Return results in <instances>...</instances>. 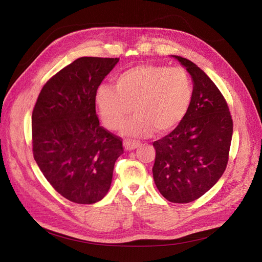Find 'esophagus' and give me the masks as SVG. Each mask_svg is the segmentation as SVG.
Instances as JSON below:
<instances>
[{"label":"esophagus","mask_w":262,"mask_h":262,"mask_svg":"<svg viewBox=\"0 0 262 262\" xmlns=\"http://www.w3.org/2000/svg\"><path fill=\"white\" fill-rule=\"evenodd\" d=\"M140 142L139 141H132V140H124L123 142V145H124V148L126 150H131V149H134L140 146Z\"/></svg>","instance_id":"esophagus-1"}]
</instances>
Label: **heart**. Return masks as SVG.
<instances>
[{"label": "heart", "mask_w": 262, "mask_h": 262, "mask_svg": "<svg viewBox=\"0 0 262 262\" xmlns=\"http://www.w3.org/2000/svg\"><path fill=\"white\" fill-rule=\"evenodd\" d=\"M115 89L100 85L96 105L108 129L120 126L133 108L134 115L122 131L132 137L167 133L187 116L193 100L192 78L184 68L143 64L123 71L116 78Z\"/></svg>", "instance_id": "b5f03b06"}]
</instances>
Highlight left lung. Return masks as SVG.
Here are the masks:
<instances>
[{
	"label": "left lung",
	"mask_w": 262,
	"mask_h": 262,
	"mask_svg": "<svg viewBox=\"0 0 262 262\" xmlns=\"http://www.w3.org/2000/svg\"><path fill=\"white\" fill-rule=\"evenodd\" d=\"M173 57L192 77L193 100L180 124L153 143V177L165 199L189 203L210 190L226 169L233 119L211 78L193 62Z\"/></svg>",
	"instance_id": "1"
}]
</instances>
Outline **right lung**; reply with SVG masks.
<instances>
[{
	"mask_svg": "<svg viewBox=\"0 0 262 262\" xmlns=\"http://www.w3.org/2000/svg\"><path fill=\"white\" fill-rule=\"evenodd\" d=\"M118 58H78L47 82L31 116L33 153L46 179L66 199L92 204L112 185L122 140L99 125L95 96Z\"/></svg>",
	"mask_w": 262,
	"mask_h": 262,
	"instance_id": "1",
	"label": "right lung"
}]
</instances>
